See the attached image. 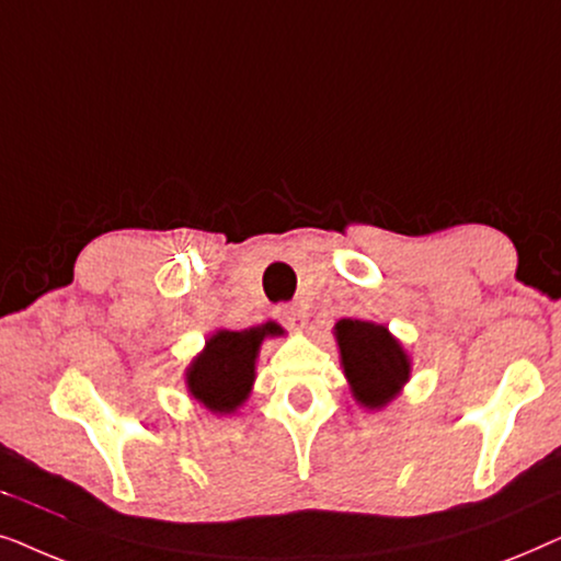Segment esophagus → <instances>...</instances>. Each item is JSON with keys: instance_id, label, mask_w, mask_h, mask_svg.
Masks as SVG:
<instances>
[{"instance_id": "1", "label": "esophagus", "mask_w": 561, "mask_h": 561, "mask_svg": "<svg viewBox=\"0 0 561 561\" xmlns=\"http://www.w3.org/2000/svg\"><path fill=\"white\" fill-rule=\"evenodd\" d=\"M275 317H278V321H283L288 329H296V332H301V329L306 327L304 309H298V306H294V304L278 306V309H275Z\"/></svg>"}]
</instances>
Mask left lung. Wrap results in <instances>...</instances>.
Masks as SVG:
<instances>
[{
    "label": "left lung",
    "mask_w": 561,
    "mask_h": 561,
    "mask_svg": "<svg viewBox=\"0 0 561 561\" xmlns=\"http://www.w3.org/2000/svg\"><path fill=\"white\" fill-rule=\"evenodd\" d=\"M342 370L359 405L380 411L409 382L411 359L388 327L340 319L334 327Z\"/></svg>",
    "instance_id": "left-lung-1"
}]
</instances>
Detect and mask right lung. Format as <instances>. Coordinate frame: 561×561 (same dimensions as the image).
Wrapping results in <instances>:
<instances>
[{
	"instance_id": "add662e5",
	"label": "right lung",
	"mask_w": 561,
	"mask_h": 561,
	"mask_svg": "<svg viewBox=\"0 0 561 561\" xmlns=\"http://www.w3.org/2000/svg\"><path fill=\"white\" fill-rule=\"evenodd\" d=\"M283 329L273 321L267 324L229 332L219 329L206 340V347L186 370V386L194 401L211 413H234L248 401L255 382V363L265 336H280Z\"/></svg>"
}]
</instances>
